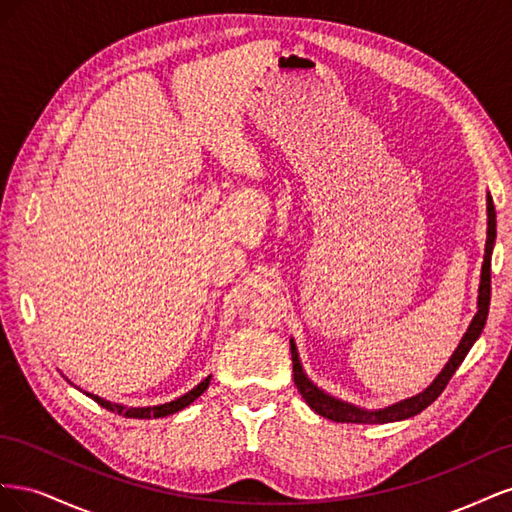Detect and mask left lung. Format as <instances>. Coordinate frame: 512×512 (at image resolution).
I'll return each mask as SVG.
<instances>
[{"label": "left lung", "instance_id": "1", "mask_svg": "<svg viewBox=\"0 0 512 512\" xmlns=\"http://www.w3.org/2000/svg\"><path fill=\"white\" fill-rule=\"evenodd\" d=\"M493 243H495V207L493 198L487 192V243H485V258H483V269H480V286H478V303H476V314L470 322L466 335L461 337L459 346L455 348L453 356L448 359L444 369L436 376L427 389L418 395H412L408 399H401L397 404H391L386 408L378 410H367L361 406L348 404V401L337 399L329 393H324L320 386H316L312 380L307 378L303 371L299 350L294 339H290V352H292V371H294V384H297L299 393L307 401V406L312 408L316 414L329 418L335 423H361V425H382V423H395V421H406L416 414H421L427 406L438 399V395L444 391L448 380L453 378L457 367L466 359V354L474 346L476 339L480 337L485 329L487 314H489V299H491V254H493Z\"/></svg>", "mask_w": 512, "mask_h": 512}]
</instances>
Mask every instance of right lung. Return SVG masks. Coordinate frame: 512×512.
I'll return each instance as SVG.
<instances>
[{
  "instance_id": "obj_1",
  "label": "right lung",
  "mask_w": 512,
  "mask_h": 512,
  "mask_svg": "<svg viewBox=\"0 0 512 512\" xmlns=\"http://www.w3.org/2000/svg\"><path fill=\"white\" fill-rule=\"evenodd\" d=\"M209 382H211V376H207L205 380H200L192 391H188V393L177 397V399H173V401H166V404H160V406H138V408L115 404V401L102 399V397H98V395H94V393H85V391H83V393H85L87 397L94 399L96 404H100L102 408L111 410V412H117V414L126 416V418H162V416L175 414V412H179V410H183V408H188L194 399H198L200 395H203V393L207 391ZM70 384H72V382H70Z\"/></svg>"
}]
</instances>
